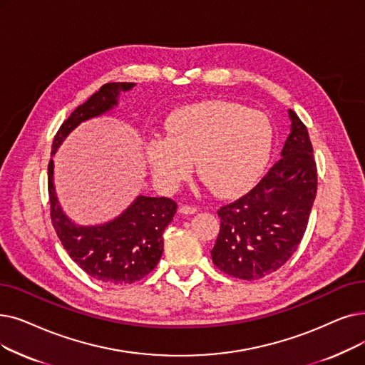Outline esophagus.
<instances>
[{
    "label": "esophagus",
    "mask_w": 365,
    "mask_h": 365,
    "mask_svg": "<svg viewBox=\"0 0 365 365\" xmlns=\"http://www.w3.org/2000/svg\"><path fill=\"white\" fill-rule=\"evenodd\" d=\"M197 210L198 209L195 207V205H180V209H179V212L182 215H194Z\"/></svg>",
    "instance_id": "esophagus-1"
}]
</instances>
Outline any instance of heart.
<instances>
[{"label":"heart","instance_id":"1","mask_svg":"<svg viewBox=\"0 0 365 365\" xmlns=\"http://www.w3.org/2000/svg\"><path fill=\"white\" fill-rule=\"evenodd\" d=\"M274 130L267 115L227 101L186 106L167 120V135L148 141L155 180L165 189L197 173L219 197H235L255 185L268 164Z\"/></svg>","mask_w":365,"mask_h":365}]
</instances>
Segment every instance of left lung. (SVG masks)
I'll return each instance as SVG.
<instances>
[{
	"label": "left lung",
	"instance_id": "obj_1",
	"mask_svg": "<svg viewBox=\"0 0 365 365\" xmlns=\"http://www.w3.org/2000/svg\"><path fill=\"white\" fill-rule=\"evenodd\" d=\"M288 115L291 133L280 160L250 192L217 210L212 259L235 279L257 280L279 270L307 228L318 174L306 125L292 110Z\"/></svg>",
	"mask_w": 365,
	"mask_h": 365
}]
</instances>
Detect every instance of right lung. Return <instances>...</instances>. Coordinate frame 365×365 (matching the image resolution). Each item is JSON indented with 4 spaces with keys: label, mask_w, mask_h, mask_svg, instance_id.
I'll use <instances>...</instances> for the list:
<instances>
[{
    "label": "right lung",
    "mask_w": 365,
    "mask_h": 365,
    "mask_svg": "<svg viewBox=\"0 0 365 365\" xmlns=\"http://www.w3.org/2000/svg\"><path fill=\"white\" fill-rule=\"evenodd\" d=\"M135 83H107L78 106L61 125L52 156L82 122L112 112L122 92ZM53 160L47 167L51 216L59 240L70 258L91 277L108 284H130L149 274L164 250L163 234L176 215L178 204L165 197L137 195L120 215L97 225L74 222L62 209L53 180Z\"/></svg>",
    "instance_id": "right-lung-1"
}]
</instances>
